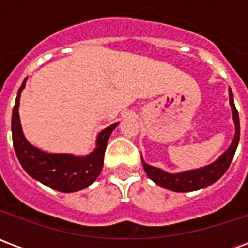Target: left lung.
Wrapping results in <instances>:
<instances>
[{
    "instance_id": "8db88e82",
    "label": "left lung",
    "mask_w": 248,
    "mask_h": 248,
    "mask_svg": "<svg viewBox=\"0 0 248 248\" xmlns=\"http://www.w3.org/2000/svg\"><path fill=\"white\" fill-rule=\"evenodd\" d=\"M230 105H231V108H232V117H234L235 122V137L231 146L220 155L218 161H215L214 163L206 167H202V169L179 172V174H169V172H165L161 169L150 166V165H147V163L142 161V165L145 167V171L149 175V178L153 179L158 186L165 187L167 190L177 192L194 191V190H199V188L207 187L210 185H213L214 182H217L219 178L227 171L230 163L234 158L238 143H239V115H238V110L235 108L234 98H232V92L231 90H230Z\"/></svg>"
}]
</instances>
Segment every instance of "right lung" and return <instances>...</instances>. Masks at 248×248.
Returning a JSON list of instances; mask_svg holds the SVG:
<instances>
[{
	"label": "right lung",
	"mask_w": 248,
	"mask_h": 248,
	"mask_svg": "<svg viewBox=\"0 0 248 248\" xmlns=\"http://www.w3.org/2000/svg\"><path fill=\"white\" fill-rule=\"evenodd\" d=\"M25 79L19 87L16 105L12 114V135L13 146L21 166L30 177L57 191L74 192L90 186L103 167V156L110 134L118 124H113L98 134L97 149L87 156H74L70 154H49L38 150L25 140L21 129L18 105Z\"/></svg>",
	"instance_id": "add662e5"
}]
</instances>
